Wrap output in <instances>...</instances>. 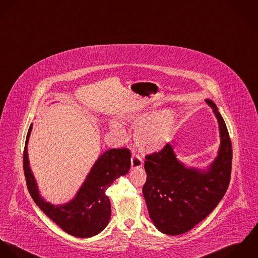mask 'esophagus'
I'll use <instances>...</instances> for the list:
<instances>
[{
  "label": "esophagus",
  "instance_id": "esophagus-1",
  "mask_svg": "<svg viewBox=\"0 0 258 258\" xmlns=\"http://www.w3.org/2000/svg\"><path fill=\"white\" fill-rule=\"evenodd\" d=\"M132 168L133 169H137V168H141L143 165V160L141 159V157L139 155L134 154L132 156Z\"/></svg>",
  "mask_w": 258,
  "mask_h": 258
}]
</instances>
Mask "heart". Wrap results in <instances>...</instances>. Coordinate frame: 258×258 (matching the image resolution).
<instances>
[{
    "instance_id": "b5f03b06",
    "label": "heart",
    "mask_w": 258,
    "mask_h": 258,
    "mask_svg": "<svg viewBox=\"0 0 258 258\" xmlns=\"http://www.w3.org/2000/svg\"><path fill=\"white\" fill-rule=\"evenodd\" d=\"M149 114L150 111L148 109H143L123 116L122 120L124 122L137 124ZM176 123L177 117L171 109H163L153 113L140 123L135 131V142L137 147L143 153L160 151L171 141L175 134ZM109 127L116 137L121 138L123 136L122 127L118 122L111 121Z\"/></svg>"
}]
</instances>
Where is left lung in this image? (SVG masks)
Listing matches in <instances>:
<instances>
[{"label": "left lung", "mask_w": 258, "mask_h": 258, "mask_svg": "<svg viewBox=\"0 0 258 258\" xmlns=\"http://www.w3.org/2000/svg\"><path fill=\"white\" fill-rule=\"evenodd\" d=\"M205 101L217 117L221 139L218 155L206 169L187 167L170 143L145 157L143 196L152 223L165 234L193 229L218 206L229 187L232 158L229 132L216 104Z\"/></svg>", "instance_id": "8db88e82"}]
</instances>
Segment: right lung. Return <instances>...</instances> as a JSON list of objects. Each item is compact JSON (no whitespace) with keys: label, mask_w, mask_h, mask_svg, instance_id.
<instances>
[{"label":"right lung","mask_w":258,"mask_h":258,"mask_svg":"<svg viewBox=\"0 0 258 258\" xmlns=\"http://www.w3.org/2000/svg\"><path fill=\"white\" fill-rule=\"evenodd\" d=\"M32 130L29 126L24 151V170L29 194L39 209L67 233L77 237H91L105 229L111 218V203L106 190L116 178L131 169V151L110 149L100 154L85 181L72 200L53 205L40 195L29 166L28 143Z\"/></svg>","instance_id":"right-lung-1"}]
</instances>
